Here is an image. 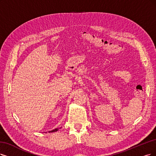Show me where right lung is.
I'll return each instance as SVG.
<instances>
[{
    "label": "right lung",
    "mask_w": 156,
    "mask_h": 156,
    "mask_svg": "<svg viewBox=\"0 0 156 156\" xmlns=\"http://www.w3.org/2000/svg\"><path fill=\"white\" fill-rule=\"evenodd\" d=\"M61 129V127H60V128H56V129H54V130H53L49 131V132H56L57 130H58V129Z\"/></svg>",
    "instance_id": "obj_1"
}]
</instances>
